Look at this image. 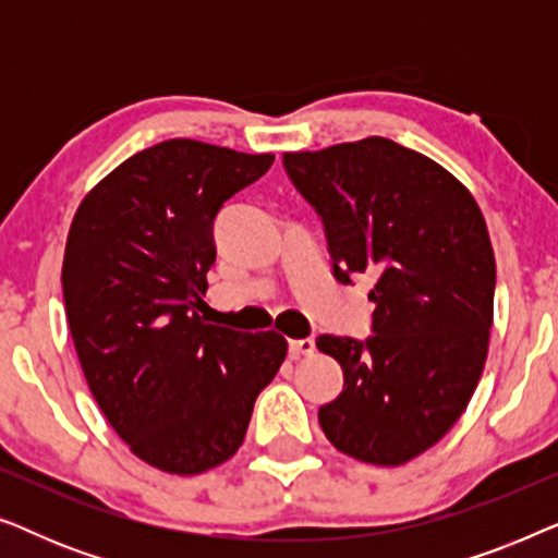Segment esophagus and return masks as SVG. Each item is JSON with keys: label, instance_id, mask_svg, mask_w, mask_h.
Returning <instances> with one entry per match:
<instances>
[{"label": "esophagus", "instance_id": "34e87169", "mask_svg": "<svg viewBox=\"0 0 558 558\" xmlns=\"http://www.w3.org/2000/svg\"><path fill=\"white\" fill-rule=\"evenodd\" d=\"M289 353H292L294 357H300V355H312V353H315V340H312V338L289 340Z\"/></svg>", "mask_w": 558, "mask_h": 558}]
</instances>
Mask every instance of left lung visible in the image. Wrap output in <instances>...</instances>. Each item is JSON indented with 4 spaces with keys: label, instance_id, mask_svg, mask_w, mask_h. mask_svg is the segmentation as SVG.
Returning a JSON list of instances; mask_svg holds the SVG:
<instances>
[{
    "label": "left lung",
    "instance_id": "left-lung-1",
    "mask_svg": "<svg viewBox=\"0 0 558 558\" xmlns=\"http://www.w3.org/2000/svg\"><path fill=\"white\" fill-rule=\"evenodd\" d=\"M281 162L323 218L332 277H376L373 335L317 338L345 378L319 426L340 452L396 468L452 429L483 376L495 300L485 218L445 167L384 136Z\"/></svg>",
    "mask_w": 558,
    "mask_h": 558
}]
</instances>
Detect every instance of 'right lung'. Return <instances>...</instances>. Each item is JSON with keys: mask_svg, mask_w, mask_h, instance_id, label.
<instances>
[{"mask_svg": "<svg viewBox=\"0 0 558 558\" xmlns=\"http://www.w3.org/2000/svg\"><path fill=\"white\" fill-rule=\"evenodd\" d=\"M271 162L159 142L106 174L68 233L63 300L83 376L129 449L172 475L231 460L256 396L284 363L279 332H239L195 312L220 208Z\"/></svg>", "mask_w": 558, "mask_h": 558, "instance_id": "right-lung-1", "label": "right lung"}]
</instances>
